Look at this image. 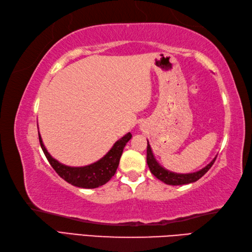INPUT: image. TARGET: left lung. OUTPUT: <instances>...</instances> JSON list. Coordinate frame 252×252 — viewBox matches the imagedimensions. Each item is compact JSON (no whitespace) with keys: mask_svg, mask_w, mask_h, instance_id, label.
<instances>
[{"mask_svg":"<svg viewBox=\"0 0 252 252\" xmlns=\"http://www.w3.org/2000/svg\"><path fill=\"white\" fill-rule=\"evenodd\" d=\"M147 156H146V161L147 165H149V168L151 172L154 175L157 179L160 181L165 182L166 185L170 186H180V185H187V184H192V182H195L199 180L202 176H204L209 169L214 164L215 158L212 160L208 166H205L204 168H202L199 171L191 172V174H176V172H172L165 169L164 167H161L158 161L156 160L154 154H153L151 145L149 144V141H147Z\"/></svg>","mask_w":252,"mask_h":252,"instance_id":"1","label":"left lung"}]
</instances>
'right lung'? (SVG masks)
<instances>
[{
  "mask_svg": "<svg viewBox=\"0 0 252 252\" xmlns=\"http://www.w3.org/2000/svg\"><path fill=\"white\" fill-rule=\"evenodd\" d=\"M131 137L132 134L129 132L120 140H118L111 147V150L102 158L91 165L83 167H70L61 164L49 154L43 145L40 134H39V142H40V146L48 161L50 162L52 168L57 171V174L62 179L72 186L78 187V188L94 189L107 184L112 178V176L116 174L123 149H125L126 143L131 140Z\"/></svg>",
  "mask_w": 252,
  "mask_h": 252,
  "instance_id": "1",
  "label": "right lung"
}]
</instances>
